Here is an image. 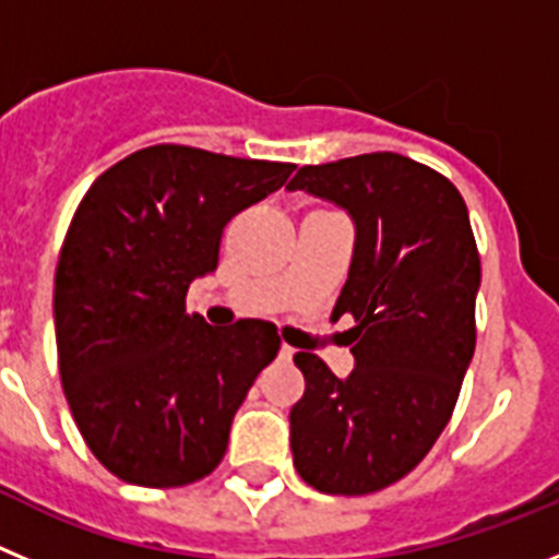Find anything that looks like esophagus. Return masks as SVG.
Segmentation results:
<instances>
[{"mask_svg": "<svg viewBox=\"0 0 559 559\" xmlns=\"http://www.w3.org/2000/svg\"><path fill=\"white\" fill-rule=\"evenodd\" d=\"M294 353H296V349L288 347V344H283V347H280V358H283V360L294 358Z\"/></svg>", "mask_w": 559, "mask_h": 559, "instance_id": "34e87169", "label": "esophagus"}]
</instances>
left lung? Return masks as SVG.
<instances>
[{"instance_id":"left-lung-1","label":"left lung","mask_w":559,"mask_h":559,"mask_svg":"<svg viewBox=\"0 0 559 559\" xmlns=\"http://www.w3.org/2000/svg\"><path fill=\"white\" fill-rule=\"evenodd\" d=\"M288 190L335 201L355 251L333 319L349 313V378L296 353L302 400L290 408L296 473L328 496H369L431 451L456 408L476 349V237L462 192L392 151L296 170Z\"/></svg>"}]
</instances>
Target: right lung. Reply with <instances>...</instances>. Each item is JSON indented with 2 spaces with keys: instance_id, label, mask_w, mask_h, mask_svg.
Returning <instances> with one entry per match:
<instances>
[{
  "instance_id": "1",
  "label": "right lung",
  "mask_w": 559,
  "mask_h": 559,
  "mask_svg": "<svg viewBox=\"0 0 559 559\" xmlns=\"http://www.w3.org/2000/svg\"><path fill=\"white\" fill-rule=\"evenodd\" d=\"M288 162L151 145L78 204L56 269L58 372L88 451L140 487L210 476L251 383L280 349L271 322L210 328L187 288L218 269L226 224L285 185Z\"/></svg>"
}]
</instances>
